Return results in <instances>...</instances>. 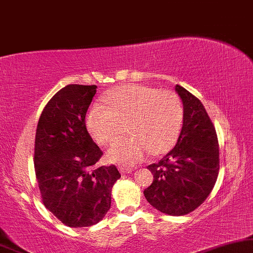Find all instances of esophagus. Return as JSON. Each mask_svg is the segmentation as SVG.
<instances>
[{
	"label": "esophagus",
	"instance_id": "34e87169",
	"mask_svg": "<svg viewBox=\"0 0 253 253\" xmlns=\"http://www.w3.org/2000/svg\"><path fill=\"white\" fill-rule=\"evenodd\" d=\"M119 170H120L121 173H129V172H132V171H133L132 168H126V167H120Z\"/></svg>",
	"mask_w": 253,
	"mask_h": 253
}]
</instances>
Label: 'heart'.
<instances>
[{
  "instance_id": "1",
  "label": "heart",
  "mask_w": 253,
  "mask_h": 253,
  "mask_svg": "<svg viewBox=\"0 0 253 253\" xmlns=\"http://www.w3.org/2000/svg\"><path fill=\"white\" fill-rule=\"evenodd\" d=\"M110 107L96 104L86 116V126L97 142L109 144L128 130L130 135L107 150L112 162L133 166L151 153H166L176 142L183 123V107L173 92L129 84L106 98Z\"/></svg>"
}]
</instances>
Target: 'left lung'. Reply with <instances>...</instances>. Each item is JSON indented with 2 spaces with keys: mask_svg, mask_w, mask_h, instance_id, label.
<instances>
[{
  "mask_svg": "<svg viewBox=\"0 0 253 253\" xmlns=\"http://www.w3.org/2000/svg\"><path fill=\"white\" fill-rule=\"evenodd\" d=\"M174 90L183 102V126L176 146L147 167L154 180L143 194L157 211L180 216L207 199L217 179L220 157L216 132L203 104L178 84Z\"/></svg>",
  "mask_w": 253,
  "mask_h": 253,
  "instance_id": "1",
  "label": "left lung"
}]
</instances>
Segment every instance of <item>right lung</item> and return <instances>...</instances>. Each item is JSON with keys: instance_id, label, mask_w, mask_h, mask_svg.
<instances>
[{"instance_id": "add662e5", "label": "right lung", "mask_w": 253, "mask_h": 253, "mask_svg": "<svg viewBox=\"0 0 253 253\" xmlns=\"http://www.w3.org/2000/svg\"><path fill=\"white\" fill-rule=\"evenodd\" d=\"M96 89L81 84L62 87L46 104L37 126L35 169L42 203L70 228L103 220L121 177L114 166H96L103 153L85 127Z\"/></svg>"}]
</instances>
